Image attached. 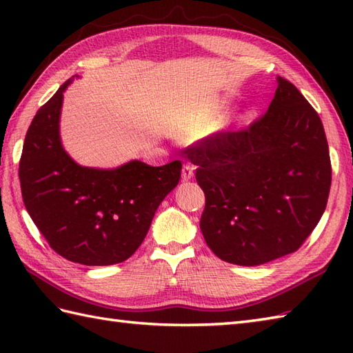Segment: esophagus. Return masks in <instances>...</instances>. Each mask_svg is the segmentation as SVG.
I'll return each mask as SVG.
<instances>
[{
    "label": "esophagus",
    "mask_w": 353,
    "mask_h": 353,
    "mask_svg": "<svg viewBox=\"0 0 353 353\" xmlns=\"http://www.w3.org/2000/svg\"><path fill=\"white\" fill-rule=\"evenodd\" d=\"M194 176V167L190 163H185L183 165V170H182V179L183 181H190Z\"/></svg>",
    "instance_id": "34e87169"
}]
</instances>
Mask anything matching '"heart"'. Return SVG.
<instances>
[{
    "mask_svg": "<svg viewBox=\"0 0 353 353\" xmlns=\"http://www.w3.org/2000/svg\"><path fill=\"white\" fill-rule=\"evenodd\" d=\"M223 109H224L223 101H214L211 104H206V106L199 109L196 114H194V118H192L194 125H206V124L214 123L215 119L221 115ZM223 127H224V121L223 119H220V121H216L211 127H209L208 133L220 132Z\"/></svg>",
    "mask_w": 353,
    "mask_h": 353,
    "instance_id": "b5f03b06",
    "label": "heart"
}]
</instances>
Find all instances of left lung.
<instances>
[{"instance_id":"8db88e82","label":"left lung","mask_w":353,"mask_h":353,"mask_svg":"<svg viewBox=\"0 0 353 353\" xmlns=\"http://www.w3.org/2000/svg\"><path fill=\"white\" fill-rule=\"evenodd\" d=\"M185 154L206 197L201 234L230 264L261 265L296 252L326 209L332 168L323 124L282 77L256 121L211 134Z\"/></svg>"}]
</instances>
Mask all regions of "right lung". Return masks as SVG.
I'll return each instance as SVG.
<instances>
[{
  "instance_id": "1",
  "label": "right lung",
  "mask_w": 353,
  "mask_h": 353,
  "mask_svg": "<svg viewBox=\"0 0 353 353\" xmlns=\"http://www.w3.org/2000/svg\"><path fill=\"white\" fill-rule=\"evenodd\" d=\"M74 77L28 127L19 161L22 200L56 253L83 265H112L144 241L156 209L181 181L182 162L150 167L130 161L112 170L74 162L59 130L63 92Z\"/></svg>"
}]
</instances>
